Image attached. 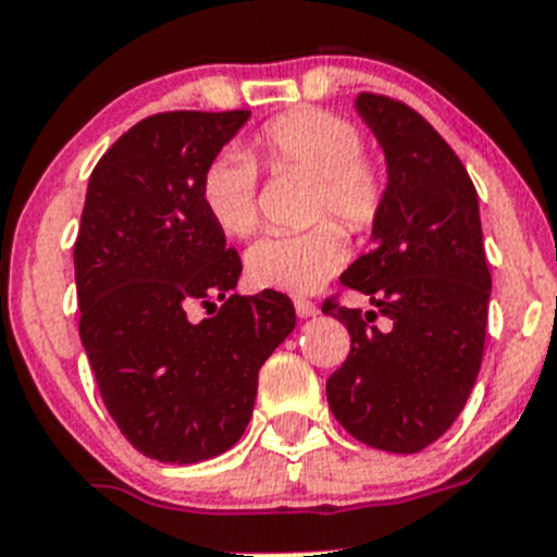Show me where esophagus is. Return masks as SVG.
Returning <instances> with one entry per match:
<instances>
[{"label":"esophagus","instance_id":"esophagus-1","mask_svg":"<svg viewBox=\"0 0 557 557\" xmlns=\"http://www.w3.org/2000/svg\"><path fill=\"white\" fill-rule=\"evenodd\" d=\"M295 311H298V317H314V314H320V309H317V306L311 304V300H304V298L295 300Z\"/></svg>","mask_w":557,"mask_h":557}]
</instances>
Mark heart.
I'll return each instance as SVG.
<instances>
[{"mask_svg": "<svg viewBox=\"0 0 557 557\" xmlns=\"http://www.w3.org/2000/svg\"><path fill=\"white\" fill-rule=\"evenodd\" d=\"M273 169H295L314 177L311 219L333 215L344 230L367 232L385 205V172L363 156L361 131L349 120L322 109H295L262 125L253 139ZM259 172L243 150H224L205 166L199 196L224 235L248 237L257 230ZM347 243L336 224H320L300 235H268L246 251V273L253 287L306 295L338 273Z\"/></svg>", "mask_w": 557, "mask_h": 557, "instance_id": "b5f03b06", "label": "heart"}]
</instances>
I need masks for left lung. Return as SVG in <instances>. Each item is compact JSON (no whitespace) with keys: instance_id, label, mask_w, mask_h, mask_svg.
<instances>
[{"instance_id":"left-lung-1","label":"left lung","mask_w":557,"mask_h":557,"mask_svg":"<svg viewBox=\"0 0 557 557\" xmlns=\"http://www.w3.org/2000/svg\"><path fill=\"white\" fill-rule=\"evenodd\" d=\"M355 111L383 150L388 185L372 248L342 273L372 309L322 306L352 342L327 380V405L355 441L416 454L457 421L481 369L492 275L479 194L410 106L361 92ZM377 313L388 329L373 325Z\"/></svg>"}]
</instances>
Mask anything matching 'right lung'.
Masks as SVG:
<instances>
[{
    "label": "right lung",
    "mask_w": 557,
    "mask_h": 557,
    "mask_svg": "<svg viewBox=\"0 0 557 557\" xmlns=\"http://www.w3.org/2000/svg\"><path fill=\"white\" fill-rule=\"evenodd\" d=\"M248 116H147L89 174L73 248L78 333L109 416L158 462L230 451L251 421L259 369L295 331L287 295H232L240 257L199 196L205 166ZM194 302L216 314L194 323Z\"/></svg>",
    "instance_id": "add662e5"
}]
</instances>
